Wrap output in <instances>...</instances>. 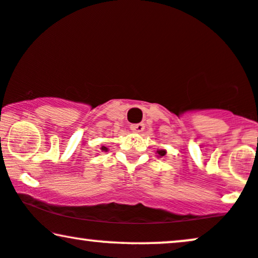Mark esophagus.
<instances>
[{"instance_id":"obj_1","label":"esophagus","mask_w":258,"mask_h":258,"mask_svg":"<svg viewBox=\"0 0 258 258\" xmlns=\"http://www.w3.org/2000/svg\"><path fill=\"white\" fill-rule=\"evenodd\" d=\"M144 127H145L144 123H142V122H140V123H132V125H131V130H132L133 132L138 133V132L144 131Z\"/></svg>"}]
</instances>
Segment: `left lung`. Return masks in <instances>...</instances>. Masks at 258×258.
Here are the masks:
<instances>
[{
	"label": "left lung",
	"instance_id": "obj_1",
	"mask_svg": "<svg viewBox=\"0 0 258 258\" xmlns=\"http://www.w3.org/2000/svg\"><path fill=\"white\" fill-rule=\"evenodd\" d=\"M157 153L159 155V157H162V156H164L167 152H165V150H158Z\"/></svg>",
	"mask_w": 258,
	"mask_h": 258
}]
</instances>
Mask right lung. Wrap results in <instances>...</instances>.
Listing matches in <instances>:
<instances>
[{"instance_id":"obj_1","label":"right lung","mask_w":258,"mask_h":258,"mask_svg":"<svg viewBox=\"0 0 258 258\" xmlns=\"http://www.w3.org/2000/svg\"><path fill=\"white\" fill-rule=\"evenodd\" d=\"M101 150H102V151H107V150H108V149L105 148V146H102V148H101Z\"/></svg>"}]
</instances>
